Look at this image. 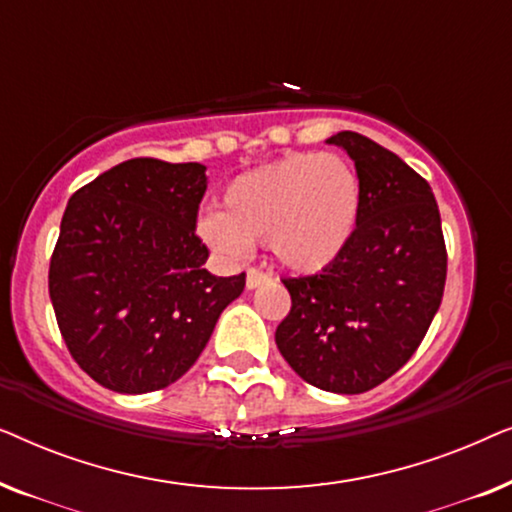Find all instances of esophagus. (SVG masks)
Segmentation results:
<instances>
[{
	"mask_svg": "<svg viewBox=\"0 0 512 512\" xmlns=\"http://www.w3.org/2000/svg\"><path fill=\"white\" fill-rule=\"evenodd\" d=\"M270 282V275H265L263 270H256V268H249L247 270V289L254 291L258 289V286Z\"/></svg>",
	"mask_w": 512,
	"mask_h": 512,
	"instance_id": "obj_1",
	"label": "esophagus"
}]
</instances>
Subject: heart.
I'll return each mask as SVG.
<instances>
[{"instance_id":"b5f03b06","label":"heart","mask_w":512,"mask_h":512,"mask_svg":"<svg viewBox=\"0 0 512 512\" xmlns=\"http://www.w3.org/2000/svg\"><path fill=\"white\" fill-rule=\"evenodd\" d=\"M359 174L338 153H298L235 177L223 212L198 216V235L223 258H244L268 242L284 270L314 275L352 242L361 216Z\"/></svg>"}]
</instances>
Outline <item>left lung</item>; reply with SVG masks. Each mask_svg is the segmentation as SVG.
I'll return each instance as SVG.
<instances>
[{
    "instance_id": "left-lung-1",
    "label": "left lung",
    "mask_w": 512,
    "mask_h": 512,
    "mask_svg": "<svg viewBox=\"0 0 512 512\" xmlns=\"http://www.w3.org/2000/svg\"><path fill=\"white\" fill-rule=\"evenodd\" d=\"M326 144L354 160L359 226L319 275L284 279L291 312L275 342L312 387L363 394L403 368L424 340L443 298L447 254L436 198L410 165L352 130Z\"/></svg>"
}]
</instances>
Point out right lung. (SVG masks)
I'll list each match as a JSON object with an SVG mask.
<instances>
[{"mask_svg":"<svg viewBox=\"0 0 512 512\" xmlns=\"http://www.w3.org/2000/svg\"><path fill=\"white\" fill-rule=\"evenodd\" d=\"M207 167L132 158L69 198L48 291L74 361L118 394L170 387L198 361L244 272L216 277L195 235Z\"/></svg>","mask_w":512,"mask_h":512,"instance_id":"right-lung-1","label":"right lung"}]
</instances>
